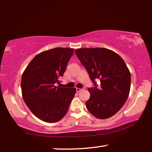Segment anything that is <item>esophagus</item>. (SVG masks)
Segmentation results:
<instances>
[{
    "label": "esophagus",
    "mask_w": 152,
    "mask_h": 152,
    "mask_svg": "<svg viewBox=\"0 0 152 152\" xmlns=\"http://www.w3.org/2000/svg\"><path fill=\"white\" fill-rule=\"evenodd\" d=\"M82 91V89L78 88H76V92H79L80 91Z\"/></svg>",
    "instance_id": "obj_1"
}]
</instances>
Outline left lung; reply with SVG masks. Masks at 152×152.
Instances as JSON below:
<instances>
[{"instance_id":"8db88e82","label":"left lung","mask_w":152,"mask_h":152,"mask_svg":"<svg viewBox=\"0 0 152 152\" xmlns=\"http://www.w3.org/2000/svg\"><path fill=\"white\" fill-rule=\"evenodd\" d=\"M75 53L95 86L88 89L91 96L86 102L87 109L98 119L111 117L121 109L129 94L131 74L125 62L106 48H80ZM97 79L101 82L99 88L95 82Z\"/></svg>"}]
</instances>
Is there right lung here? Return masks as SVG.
<instances>
[{
    "label": "right lung",
    "instance_id": "right-lung-1",
    "mask_svg": "<svg viewBox=\"0 0 152 152\" xmlns=\"http://www.w3.org/2000/svg\"><path fill=\"white\" fill-rule=\"evenodd\" d=\"M74 49L56 48L42 51L28 64L21 77L22 96L33 114L48 123L61 120L68 112L76 88H60Z\"/></svg>",
    "mask_w": 152,
    "mask_h": 152
}]
</instances>
